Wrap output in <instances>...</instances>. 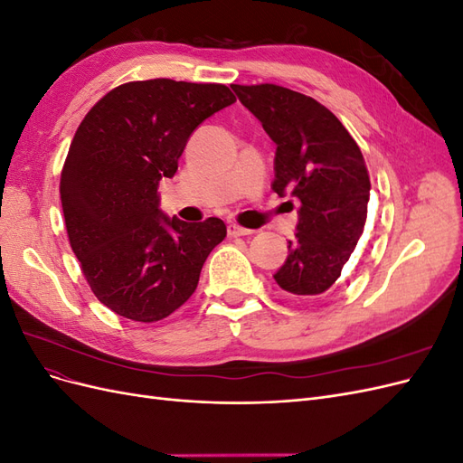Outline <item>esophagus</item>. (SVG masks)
I'll return each mask as SVG.
<instances>
[{
    "instance_id": "34e87169",
    "label": "esophagus",
    "mask_w": 463,
    "mask_h": 463,
    "mask_svg": "<svg viewBox=\"0 0 463 463\" xmlns=\"http://www.w3.org/2000/svg\"><path fill=\"white\" fill-rule=\"evenodd\" d=\"M255 230H249V228H241L237 226V223H230L228 226V235L230 237H245V235H253Z\"/></svg>"
}]
</instances>
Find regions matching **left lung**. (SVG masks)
Segmentation results:
<instances>
[{
    "instance_id": "1",
    "label": "left lung",
    "mask_w": 463,
    "mask_h": 463,
    "mask_svg": "<svg viewBox=\"0 0 463 463\" xmlns=\"http://www.w3.org/2000/svg\"><path fill=\"white\" fill-rule=\"evenodd\" d=\"M232 89L276 143L274 193H291L301 203L276 284L293 298L320 296L344 274L365 228V160L342 121L315 98L269 82Z\"/></svg>"
}]
</instances>
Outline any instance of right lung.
Instances as JSON below:
<instances>
[{
	"mask_svg": "<svg viewBox=\"0 0 463 463\" xmlns=\"http://www.w3.org/2000/svg\"><path fill=\"white\" fill-rule=\"evenodd\" d=\"M233 102L216 82L133 80L80 121L60 179L65 228L92 293L116 315L156 322L197 289L226 223L164 216L158 184L175 175L191 133Z\"/></svg>",
	"mask_w": 463,
	"mask_h": 463,
	"instance_id": "obj_1",
	"label": "right lung"
}]
</instances>
